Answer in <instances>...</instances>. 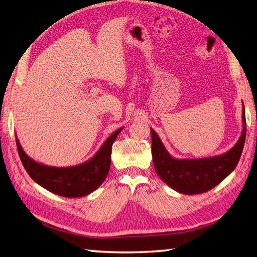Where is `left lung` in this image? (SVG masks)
Returning <instances> with one entry per match:
<instances>
[{
  "instance_id": "left-lung-1",
  "label": "left lung",
  "mask_w": 257,
  "mask_h": 257,
  "mask_svg": "<svg viewBox=\"0 0 257 257\" xmlns=\"http://www.w3.org/2000/svg\"><path fill=\"white\" fill-rule=\"evenodd\" d=\"M241 118V135L234 147L221 155L195 160L172 156L158 135L151 128L153 162L158 176L176 192L183 194H199L214 188L238 164L246 137L244 103Z\"/></svg>"
}]
</instances>
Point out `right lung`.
Listing matches in <instances>:
<instances>
[{
	"label": "right lung",
	"mask_w": 257,
	"mask_h": 257,
	"mask_svg": "<svg viewBox=\"0 0 257 257\" xmlns=\"http://www.w3.org/2000/svg\"><path fill=\"white\" fill-rule=\"evenodd\" d=\"M122 128L115 130L109 138H106L99 151L90 160L68 167L48 166L36 162L23 151L18 137L16 142L22 164L36 183L49 192L65 198H81L92 193L104 182L111 165L112 144Z\"/></svg>",
	"instance_id": "obj_1"
}]
</instances>
